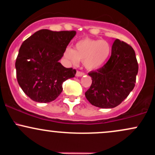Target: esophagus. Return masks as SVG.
Returning a JSON list of instances; mask_svg holds the SVG:
<instances>
[{
    "mask_svg": "<svg viewBox=\"0 0 155 155\" xmlns=\"http://www.w3.org/2000/svg\"><path fill=\"white\" fill-rule=\"evenodd\" d=\"M84 75V74L82 72H80V71H77L76 74V76H77V77H80V76H82Z\"/></svg>",
    "mask_w": 155,
    "mask_h": 155,
    "instance_id": "esophagus-1",
    "label": "esophagus"
}]
</instances>
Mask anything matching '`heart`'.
Here are the masks:
<instances>
[{
  "mask_svg": "<svg viewBox=\"0 0 155 155\" xmlns=\"http://www.w3.org/2000/svg\"><path fill=\"white\" fill-rule=\"evenodd\" d=\"M111 52V47L106 41L85 38L76 44L75 49L67 47L64 51V57L74 65L81 60L87 69L92 71L102 67Z\"/></svg>",
  "mask_w": 155,
  "mask_h": 155,
  "instance_id": "obj_1",
  "label": "heart"
}]
</instances>
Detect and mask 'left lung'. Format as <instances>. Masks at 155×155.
I'll return each instance as SVG.
<instances>
[{
  "label": "left lung",
  "mask_w": 155,
  "mask_h": 155,
  "mask_svg": "<svg viewBox=\"0 0 155 155\" xmlns=\"http://www.w3.org/2000/svg\"><path fill=\"white\" fill-rule=\"evenodd\" d=\"M138 71L135 51L128 44L116 39L107 63L88 74L92 82L85 92L86 98L96 107H116L134 88Z\"/></svg>",
  "instance_id": "1"
}]
</instances>
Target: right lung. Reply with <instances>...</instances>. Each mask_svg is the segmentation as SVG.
Instances as JSON below:
<instances>
[{
  "label": "right lung",
  "mask_w": 155,
  "mask_h": 155,
  "mask_svg": "<svg viewBox=\"0 0 155 155\" xmlns=\"http://www.w3.org/2000/svg\"><path fill=\"white\" fill-rule=\"evenodd\" d=\"M76 31L42 29L27 38L15 63L17 78L23 92L35 102L49 103L63 91V83L75 76L76 70L59 63Z\"/></svg>",
  "instance_id": "obj_1"
}]
</instances>
